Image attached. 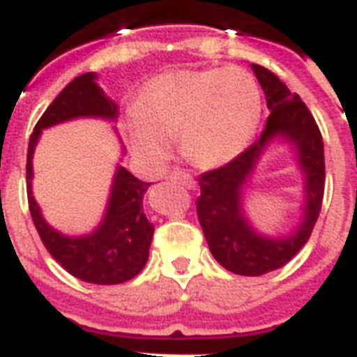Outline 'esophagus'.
<instances>
[{
  "instance_id": "1",
  "label": "esophagus",
  "mask_w": 357,
  "mask_h": 357,
  "mask_svg": "<svg viewBox=\"0 0 357 357\" xmlns=\"http://www.w3.org/2000/svg\"><path fill=\"white\" fill-rule=\"evenodd\" d=\"M167 178L173 182H178V184H182V186L186 188H195V181H193L188 173H184V171H171L169 175H167Z\"/></svg>"
}]
</instances>
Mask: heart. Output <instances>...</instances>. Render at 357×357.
Returning a JSON list of instances; mask_svg holds the SVG:
<instances>
[{
  "instance_id": "heart-1",
  "label": "heart",
  "mask_w": 357,
  "mask_h": 357,
  "mask_svg": "<svg viewBox=\"0 0 357 357\" xmlns=\"http://www.w3.org/2000/svg\"><path fill=\"white\" fill-rule=\"evenodd\" d=\"M261 118L258 82L241 68L178 70L155 77L139 92L125 130L134 153L160 165L167 138L186 162L212 169L249 145Z\"/></svg>"
}]
</instances>
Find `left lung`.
Here are the masks:
<instances>
[{
    "label": "left lung",
    "mask_w": 357,
    "mask_h": 357,
    "mask_svg": "<svg viewBox=\"0 0 357 357\" xmlns=\"http://www.w3.org/2000/svg\"><path fill=\"white\" fill-rule=\"evenodd\" d=\"M250 68L264 88L271 110L264 132L223 167L202 173L199 176L201 197L197 199V215L210 252L225 269L241 276H259L284 267L312 236L324 195V145L312 112L273 71L259 64H250ZM275 137L287 139L296 147L305 173V215L287 238L259 234L241 208L243 188L266 144Z\"/></svg>",
    "instance_id": "obj_1"
}]
</instances>
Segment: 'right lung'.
<instances>
[{"instance_id": "1", "label": "right lung", "mask_w": 357, "mask_h": 357, "mask_svg": "<svg viewBox=\"0 0 357 357\" xmlns=\"http://www.w3.org/2000/svg\"><path fill=\"white\" fill-rule=\"evenodd\" d=\"M96 79V73L75 77L38 119L27 151V201L34 227L50 255L82 282L112 286L134 278L149 259L155 232L144 213V193L151 186L149 182H142L119 165L101 225L92 234L75 238L64 236L45 223L31 190L33 153L42 130L75 118H118V105L107 98Z\"/></svg>"}]
</instances>
